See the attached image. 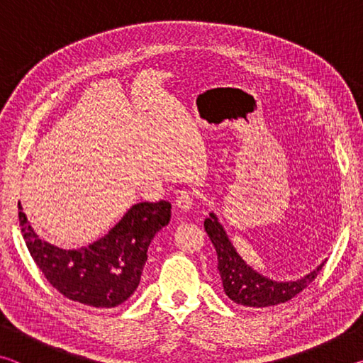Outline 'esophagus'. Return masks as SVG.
I'll list each match as a JSON object with an SVG mask.
<instances>
[{
	"label": "esophagus",
	"instance_id": "1",
	"mask_svg": "<svg viewBox=\"0 0 363 363\" xmlns=\"http://www.w3.org/2000/svg\"><path fill=\"white\" fill-rule=\"evenodd\" d=\"M176 206L179 208L182 213L190 211L194 206V195L187 192V190H182V192L177 195V199H176Z\"/></svg>",
	"mask_w": 363,
	"mask_h": 363
}]
</instances>
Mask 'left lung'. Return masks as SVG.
Listing matches in <instances>:
<instances>
[{
    "mask_svg": "<svg viewBox=\"0 0 363 363\" xmlns=\"http://www.w3.org/2000/svg\"><path fill=\"white\" fill-rule=\"evenodd\" d=\"M203 225L211 243L216 248L218 270L225 294L233 303L245 307L261 309V307L286 303L303 291L317 277L323 264L327 262V259L322 261L314 270H311L301 279L277 281L257 272L238 255L223 224L219 223L216 213L210 211Z\"/></svg>",
    "mask_w": 363,
    "mask_h": 363,
    "instance_id": "8db88e82",
    "label": "left lung"
}]
</instances>
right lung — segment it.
I'll return each instance as SVG.
<instances>
[{
	"mask_svg": "<svg viewBox=\"0 0 363 363\" xmlns=\"http://www.w3.org/2000/svg\"><path fill=\"white\" fill-rule=\"evenodd\" d=\"M169 219V201H143L88 247L67 250L43 240L19 201L22 235L36 266L65 298L96 309H112L136 291L150 242Z\"/></svg>",
	"mask_w": 363,
	"mask_h": 363,
	"instance_id": "add662e5",
	"label": "right lung"
}]
</instances>
